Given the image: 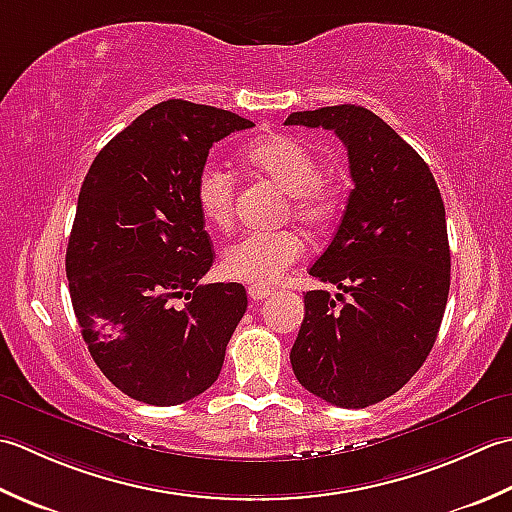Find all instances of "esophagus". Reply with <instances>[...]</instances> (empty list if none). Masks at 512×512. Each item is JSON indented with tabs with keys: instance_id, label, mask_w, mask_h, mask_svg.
<instances>
[{
	"instance_id": "1",
	"label": "esophagus",
	"mask_w": 512,
	"mask_h": 512,
	"mask_svg": "<svg viewBox=\"0 0 512 512\" xmlns=\"http://www.w3.org/2000/svg\"><path fill=\"white\" fill-rule=\"evenodd\" d=\"M247 294H249V298L252 300H265V298H269L271 296V289L269 287H263V285H252L247 289Z\"/></svg>"
}]
</instances>
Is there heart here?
<instances>
[{"instance_id": "heart-1", "label": "heart", "mask_w": 512, "mask_h": 512, "mask_svg": "<svg viewBox=\"0 0 512 512\" xmlns=\"http://www.w3.org/2000/svg\"><path fill=\"white\" fill-rule=\"evenodd\" d=\"M243 161L287 194L289 212L309 227L325 225L338 207V194L320 174L316 152L289 134H263L243 148ZM234 176L218 165H207L194 185L196 207L214 229L234 221ZM302 256L294 232H249L225 249V276L241 283L271 285L285 276Z\"/></svg>"}]
</instances>
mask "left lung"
Returning a JSON list of instances; mask_svg holds the SVG:
<instances>
[{"label": "left lung", "mask_w": 512, "mask_h": 512, "mask_svg": "<svg viewBox=\"0 0 512 512\" xmlns=\"http://www.w3.org/2000/svg\"><path fill=\"white\" fill-rule=\"evenodd\" d=\"M285 125L336 132L353 179L338 232L309 269L342 291L341 305L307 291L291 369L325 402L364 409L400 391L435 344L451 287L444 201L422 156L367 108L291 112Z\"/></svg>", "instance_id": "obj_1"}]
</instances>
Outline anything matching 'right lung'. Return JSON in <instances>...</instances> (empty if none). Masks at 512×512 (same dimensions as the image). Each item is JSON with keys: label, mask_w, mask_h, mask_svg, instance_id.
<instances>
[{"label": "right lung", "mask_w": 512, "mask_h": 512, "mask_svg": "<svg viewBox=\"0 0 512 512\" xmlns=\"http://www.w3.org/2000/svg\"><path fill=\"white\" fill-rule=\"evenodd\" d=\"M252 125L201 103H156L83 179L66 249L72 309L92 360L134 400L181 404L221 373L247 294L198 285L214 249L194 185L212 145Z\"/></svg>", "instance_id": "obj_1"}]
</instances>
